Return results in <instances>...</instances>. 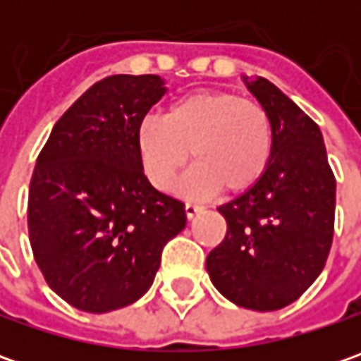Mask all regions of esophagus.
Returning a JSON list of instances; mask_svg holds the SVG:
<instances>
[{
  "label": "esophagus",
  "mask_w": 361,
  "mask_h": 361,
  "mask_svg": "<svg viewBox=\"0 0 361 361\" xmlns=\"http://www.w3.org/2000/svg\"><path fill=\"white\" fill-rule=\"evenodd\" d=\"M201 211H202L201 204H195V202H187V204H185V215H187L188 219L197 216Z\"/></svg>",
  "instance_id": "34e87169"
}]
</instances>
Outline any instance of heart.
<instances>
[{
    "instance_id": "b5f03b06",
    "label": "heart",
    "mask_w": 361,
    "mask_h": 361,
    "mask_svg": "<svg viewBox=\"0 0 361 361\" xmlns=\"http://www.w3.org/2000/svg\"><path fill=\"white\" fill-rule=\"evenodd\" d=\"M275 132L267 108L231 90H199L166 106L162 120L136 130V152L150 185L171 190L188 157L197 160L180 180L187 197L251 190L265 176Z\"/></svg>"
}]
</instances>
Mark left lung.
<instances>
[{"instance_id": "1", "label": "left lung", "mask_w": 361, "mask_h": 361, "mask_svg": "<svg viewBox=\"0 0 361 361\" xmlns=\"http://www.w3.org/2000/svg\"><path fill=\"white\" fill-rule=\"evenodd\" d=\"M247 86L273 120V157L255 187L219 207L227 235L207 257V271L233 303L275 312L301 298L326 267L336 176L319 126L269 80Z\"/></svg>"}]
</instances>
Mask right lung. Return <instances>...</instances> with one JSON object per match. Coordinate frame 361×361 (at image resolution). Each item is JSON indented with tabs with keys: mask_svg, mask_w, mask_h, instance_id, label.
Here are the masks:
<instances>
[{
	"mask_svg": "<svg viewBox=\"0 0 361 361\" xmlns=\"http://www.w3.org/2000/svg\"><path fill=\"white\" fill-rule=\"evenodd\" d=\"M154 74H116L84 92L35 162L27 231L46 283L82 312L142 298L164 245L185 229V202L148 183L136 130L164 96Z\"/></svg>",
	"mask_w": 361,
	"mask_h": 361,
	"instance_id": "1",
	"label": "right lung"
}]
</instances>
